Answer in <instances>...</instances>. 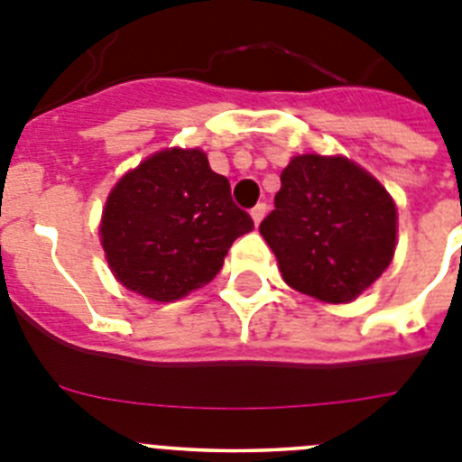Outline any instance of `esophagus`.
<instances>
[{"mask_svg":"<svg viewBox=\"0 0 462 462\" xmlns=\"http://www.w3.org/2000/svg\"><path fill=\"white\" fill-rule=\"evenodd\" d=\"M266 210H268V206H266V203H259V206H254V208H252V212H250V215H252V219H254V224H256V226H259V224H261V219H263V215H266Z\"/></svg>","mask_w":462,"mask_h":462,"instance_id":"1","label":"esophagus"}]
</instances>
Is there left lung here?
Instances as JSON below:
<instances>
[{"label": "left lung", "instance_id": "left-lung-1", "mask_svg": "<svg viewBox=\"0 0 462 462\" xmlns=\"http://www.w3.org/2000/svg\"><path fill=\"white\" fill-rule=\"evenodd\" d=\"M275 210L259 231L284 282L324 303H349L393 259L395 206L349 159L303 154L280 175Z\"/></svg>", "mask_w": 462, "mask_h": 462}]
</instances>
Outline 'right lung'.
Segmentation results:
<instances>
[{"instance_id":"obj_1","label":"right lung","mask_w":462,"mask_h":462,"mask_svg":"<svg viewBox=\"0 0 462 462\" xmlns=\"http://www.w3.org/2000/svg\"><path fill=\"white\" fill-rule=\"evenodd\" d=\"M254 222L201 150H164L126 173L106 201L101 245L126 289L171 303L212 280Z\"/></svg>"}]
</instances>
